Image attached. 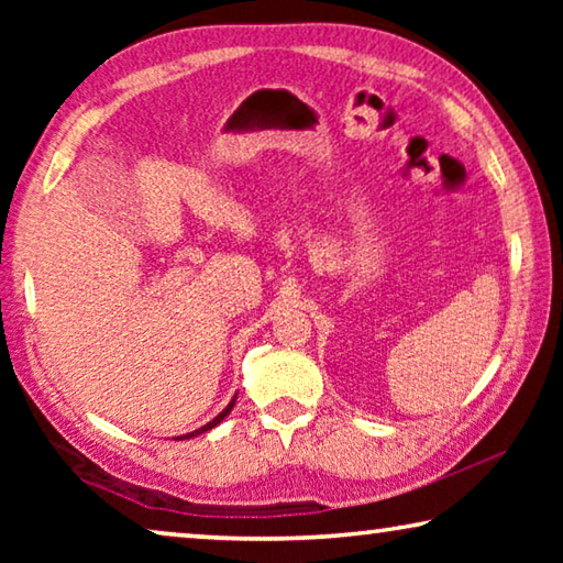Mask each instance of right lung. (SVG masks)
Instances as JSON below:
<instances>
[{"label": "right lung", "instance_id": "1", "mask_svg": "<svg viewBox=\"0 0 563 563\" xmlns=\"http://www.w3.org/2000/svg\"><path fill=\"white\" fill-rule=\"evenodd\" d=\"M233 405H235V397L231 399V405H228V407L223 409V412H221V415H218L216 419H211V422H208V424H203V427H201V430H196V432H190V434H184V437H186V440H188V437H196V434H203V432H208V430H213V427H216V424H221V422H223V419H225L228 415H231V409H233Z\"/></svg>", "mask_w": 563, "mask_h": 563}]
</instances>
